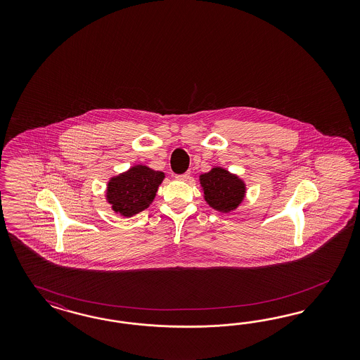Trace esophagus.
Instances as JSON below:
<instances>
[{"mask_svg":"<svg viewBox=\"0 0 360 360\" xmlns=\"http://www.w3.org/2000/svg\"><path fill=\"white\" fill-rule=\"evenodd\" d=\"M188 176H190V173L187 172L185 174L176 175L175 178H176V179H179V181H187V179H188Z\"/></svg>","mask_w":360,"mask_h":360,"instance_id":"obj_1","label":"esophagus"}]
</instances>
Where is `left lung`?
Segmentation results:
<instances>
[{
    "instance_id": "8db88e82",
    "label": "left lung",
    "mask_w": 360,
    "mask_h": 360,
    "mask_svg": "<svg viewBox=\"0 0 360 360\" xmlns=\"http://www.w3.org/2000/svg\"><path fill=\"white\" fill-rule=\"evenodd\" d=\"M199 184L208 206L223 214L239 208L247 195L245 181L221 166L199 175Z\"/></svg>"
}]
</instances>
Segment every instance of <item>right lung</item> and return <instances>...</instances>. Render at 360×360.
<instances>
[{
    "label": "right lung",
    "instance_id": "right-lung-1",
    "mask_svg": "<svg viewBox=\"0 0 360 360\" xmlns=\"http://www.w3.org/2000/svg\"><path fill=\"white\" fill-rule=\"evenodd\" d=\"M165 179L164 172L146 165H133L128 170L109 178L105 200L115 214L131 218L149 207Z\"/></svg>",
    "mask_w": 360,
    "mask_h": 360
}]
</instances>
